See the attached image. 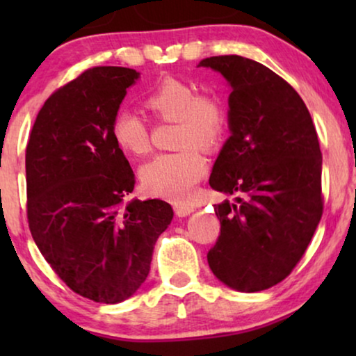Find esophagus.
<instances>
[{
  "mask_svg": "<svg viewBox=\"0 0 356 356\" xmlns=\"http://www.w3.org/2000/svg\"><path fill=\"white\" fill-rule=\"evenodd\" d=\"M194 206L191 204H175V212H177L178 217H186L189 213L194 212Z\"/></svg>",
  "mask_w": 356,
  "mask_h": 356,
  "instance_id": "34e87169",
  "label": "esophagus"
}]
</instances>
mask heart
Segmentation results:
<instances>
[{"mask_svg":"<svg viewBox=\"0 0 356 356\" xmlns=\"http://www.w3.org/2000/svg\"><path fill=\"white\" fill-rule=\"evenodd\" d=\"M144 104L155 118L173 123L175 154H163L140 168L143 186L149 194L186 201L193 189L207 173L204 150H213L222 143L227 129L225 106L217 97L199 94L191 82L165 77L145 95ZM111 138L116 147L131 157H144L150 150L149 126L134 111L123 110L111 123Z\"/></svg>","mask_w":356,"mask_h":356,"instance_id":"1","label":"heart"}]
</instances>
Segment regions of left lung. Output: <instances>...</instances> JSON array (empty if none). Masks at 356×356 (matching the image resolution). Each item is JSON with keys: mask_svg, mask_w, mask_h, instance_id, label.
Returning <instances> with one entry per match:
<instances>
[{"mask_svg": "<svg viewBox=\"0 0 356 356\" xmlns=\"http://www.w3.org/2000/svg\"><path fill=\"white\" fill-rule=\"evenodd\" d=\"M225 77L230 138L213 163L212 189L236 194L213 206L220 235L207 262L238 291L270 289L290 275L323 216L318 134L293 87L261 63L238 55L199 63Z\"/></svg>", "mask_w": 356, "mask_h": 356, "instance_id": "8db88e82", "label": "left lung"}]
</instances>
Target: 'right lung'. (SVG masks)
<instances>
[{"label":"right lung","instance_id":"add662e5","mask_svg":"<svg viewBox=\"0 0 356 356\" xmlns=\"http://www.w3.org/2000/svg\"><path fill=\"white\" fill-rule=\"evenodd\" d=\"M138 79L129 67L84 71L48 97L26 149L33 241L74 293L97 303H120L139 290L173 218L160 199L123 206L136 179L111 123Z\"/></svg>","mask_w":356,"mask_h":356}]
</instances>
